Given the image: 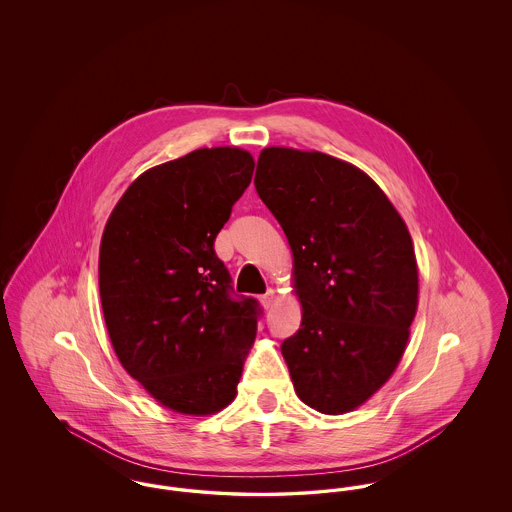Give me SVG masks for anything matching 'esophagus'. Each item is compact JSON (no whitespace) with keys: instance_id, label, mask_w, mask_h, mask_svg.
<instances>
[{"instance_id":"34e87169","label":"esophagus","mask_w":512,"mask_h":512,"mask_svg":"<svg viewBox=\"0 0 512 512\" xmlns=\"http://www.w3.org/2000/svg\"><path fill=\"white\" fill-rule=\"evenodd\" d=\"M274 299H276V293H274V290H268L265 295H261V305H263L265 309H270L272 303H274Z\"/></svg>"}]
</instances>
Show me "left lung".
Listing matches in <instances>:
<instances>
[{
  "mask_svg": "<svg viewBox=\"0 0 512 512\" xmlns=\"http://www.w3.org/2000/svg\"><path fill=\"white\" fill-rule=\"evenodd\" d=\"M257 194L292 249L301 326L282 343L297 397L355 411L399 365L418 307L409 228L359 167L320 151L265 147Z\"/></svg>",
  "mask_w": 512,
  "mask_h": 512,
  "instance_id": "1",
  "label": "left lung"
}]
</instances>
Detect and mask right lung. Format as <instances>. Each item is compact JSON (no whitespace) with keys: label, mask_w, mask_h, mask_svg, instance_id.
Here are the masks:
<instances>
[{"label":"right lung","mask_w":512,"mask_h":512,"mask_svg":"<svg viewBox=\"0 0 512 512\" xmlns=\"http://www.w3.org/2000/svg\"><path fill=\"white\" fill-rule=\"evenodd\" d=\"M255 169L240 147H201L142 172L99 244V295L124 370L174 413L209 416L238 393L257 336L255 299L234 301L215 238Z\"/></svg>","instance_id":"right-lung-1"}]
</instances>
